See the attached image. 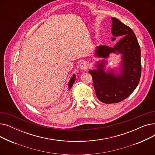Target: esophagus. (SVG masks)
Masks as SVG:
<instances>
[{"label":"esophagus","mask_w":155,"mask_h":155,"mask_svg":"<svg viewBox=\"0 0 155 155\" xmlns=\"http://www.w3.org/2000/svg\"><path fill=\"white\" fill-rule=\"evenodd\" d=\"M88 66H89V65H88V63L85 61H82V62L80 63V69H82V70H86V69H87Z\"/></svg>","instance_id":"1"}]
</instances>
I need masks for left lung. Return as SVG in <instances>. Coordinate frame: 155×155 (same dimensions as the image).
Masks as SVG:
<instances>
[{
	"instance_id": "8db88e82",
	"label": "left lung",
	"mask_w": 155,
	"mask_h": 155,
	"mask_svg": "<svg viewBox=\"0 0 155 155\" xmlns=\"http://www.w3.org/2000/svg\"><path fill=\"white\" fill-rule=\"evenodd\" d=\"M111 32L114 37L124 36L114 47L98 46L95 54L107 58L110 53L121 54L119 74L112 70L105 71L107 61L97 62V70H90L96 96L105 104L117 103L131 95L139 84L141 74L140 46L133 31L115 18H111ZM112 38V41H114Z\"/></svg>"
}]
</instances>
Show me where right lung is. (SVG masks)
Instances as JSON below:
<instances>
[{"mask_svg":"<svg viewBox=\"0 0 155 155\" xmlns=\"http://www.w3.org/2000/svg\"><path fill=\"white\" fill-rule=\"evenodd\" d=\"M75 75L74 74V75H73V77L71 78V79H70V82H69V83H68V88H69V90H70V89H71V87H72L73 83L75 82Z\"/></svg>","mask_w":155,"mask_h":155,"instance_id":"add662e5","label":"right lung"}]
</instances>
